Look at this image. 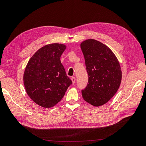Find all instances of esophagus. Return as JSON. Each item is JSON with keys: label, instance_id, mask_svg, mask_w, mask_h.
Here are the masks:
<instances>
[{"label": "esophagus", "instance_id": "obj_1", "mask_svg": "<svg viewBox=\"0 0 146 146\" xmlns=\"http://www.w3.org/2000/svg\"><path fill=\"white\" fill-rule=\"evenodd\" d=\"M71 80H72V83L74 84L75 82H76V78H75L74 77H72L71 78Z\"/></svg>", "mask_w": 146, "mask_h": 146}]
</instances>
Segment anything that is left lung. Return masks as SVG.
Masks as SVG:
<instances>
[{"label": "left lung", "mask_w": 146, "mask_h": 146, "mask_svg": "<svg viewBox=\"0 0 146 146\" xmlns=\"http://www.w3.org/2000/svg\"><path fill=\"white\" fill-rule=\"evenodd\" d=\"M88 74V83L82 91L83 99L100 107L116 93L122 80L119 61L113 52L102 42L88 39L80 44Z\"/></svg>", "instance_id": "8db88e82"}]
</instances>
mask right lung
<instances>
[{
  "label": "right lung",
  "instance_id": "add662e5",
  "mask_svg": "<svg viewBox=\"0 0 146 146\" xmlns=\"http://www.w3.org/2000/svg\"><path fill=\"white\" fill-rule=\"evenodd\" d=\"M66 46L51 43L42 47L26 66L23 81L25 91L35 104L49 108L62 99L72 81L60 61Z\"/></svg>",
  "mask_w": 146,
  "mask_h": 146
}]
</instances>
